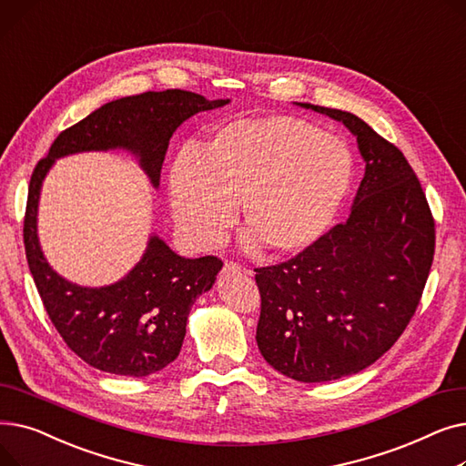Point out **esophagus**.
<instances>
[{
    "label": "esophagus",
    "instance_id": "1",
    "mask_svg": "<svg viewBox=\"0 0 466 466\" xmlns=\"http://www.w3.org/2000/svg\"><path fill=\"white\" fill-rule=\"evenodd\" d=\"M239 272V266L234 262H225V274H236ZM249 274V272H248Z\"/></svg>",
    "mask_w": 466,
    "mask_h": 466
}]
</instances>
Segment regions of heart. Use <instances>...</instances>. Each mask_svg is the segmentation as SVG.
Wrapping results in <instances>:
<instances>
[{
  "instance_id": "1",
  "label": "heart",
  "mask_w": 466,
  "mask_h": 466,
  "mask_svg": "<svg viewBox=\"0 0 466 466\" xmlns=\"http://www.w3.org/2000/svg\"><path fill=\"white\" fill-rule=\"evenodd\" d=\"M355 174L350 147L295 116L239 118L215 128L200 153L171 164L169 208L183 239L213 249L239 204L243 246L297 255L319 241L344 208Z\"/></svg>"
}]
</instances>
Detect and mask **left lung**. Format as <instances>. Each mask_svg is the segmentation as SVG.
<instances>
[{"label": "left lung", "instance_id": "left-lung-1", "mask_svg": "<svg viewBox=\"0 0 466 466\" xmlns=\"http://www.w3.org/2000/svg\"><path fill=\"white\" fill-rule=\"evenodd\" d=\"M357 139L364 177L346 223L287 262L257 268V344L283 376H353L393 348L420 304L434 257V220L411 166L353 113L297 104Z\"/></svg>", "mask_w": 466, "mask_h": 466}]
</instances>
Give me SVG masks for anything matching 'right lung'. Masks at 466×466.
I'll use <instances>...</instances> for the list:
<instances>
[{"label": "right lung", "mask_w": 466, "mask_h": 466, "mask_svg": "<svg viewBox=\"0 0 466 466\" xmlns=\"http://www.w3.org/2000/svg\"><path fill=\"white\" fill-rule=\"evenodd\" d=\"M188 90L145 92L120 97L64 130L30 181L24 248L43 306L67 348L94 369L115 376L155 374L181 351L192 304L208 292L223 262L185 258L151 234L139 262L118 281L85 287L62 278L43 255L37 236L41 187L58 158L92 153H130L153 188L169 137L196 113L227 106Z\"/></svg>", "instance_id": "right-lung-1"}]
</instances>
